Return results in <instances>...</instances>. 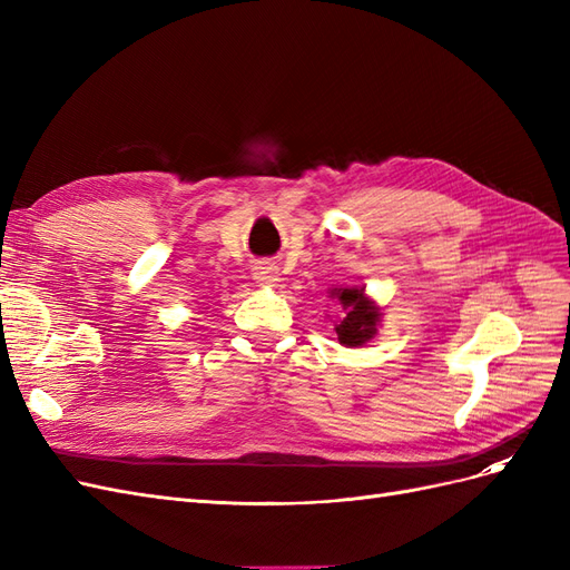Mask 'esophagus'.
I'll list each match as a JSON object with an SVG mask.
<instances>
[{"label": "esophagus", "mask_w": 570, "mask_h": 570, "mask_svg": "<svg viewBox=\"0 0 570 570\" xmlns=\"http://www.w3.org/2000/svg\"><path fill=\"white\" fill-rule=\"evenodd\" d=\"M278 275H281V273H278V266H273V264H268V262H262V264L254 266L252 278L256 281L258 287H273L275 283L281 281Z\"/></svg>", "instance_id": "esophagus-1"}]
</instances>
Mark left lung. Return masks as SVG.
Listing matches in <instances>:
<instances>
[{"instance_id":"left-lung-1","label":"left lung","mask_w":570,"mask_h":570,"mask_svg":"<svg viewBox=\"0 0 570 570\" xmlns=\"http://www.w3.org/2000/svg\"><path fill=\"white\" fill-rule=\"evenodd\" d=\"M333 299L340 302L344 316L335 323L337 342L342 347H364L381 327L383 314L364 287H331L327 292Z\"/></svg>"}]
</instances>
